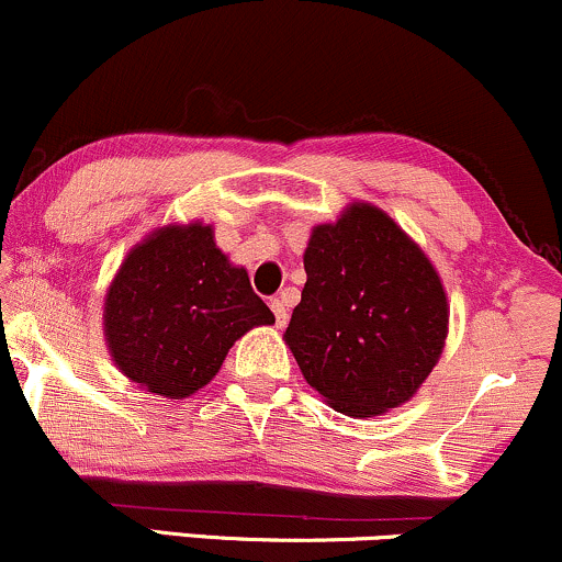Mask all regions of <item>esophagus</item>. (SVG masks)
Listing matches in <instances>:
<instances>
[{"label":"esophagus","mask_w":562,"mask_h":562,"mask_svg":"<svg viewBox=\"0 0 562 562\" xmlns=\"http://www.w3.org/2000/svg\"><path fill=\"white\" fill-rule=\"evenodd\" d=\"M270 310H273V315H276V326L279 328L286 326L289 307H286V302H283V296H273V300H270Z\"/></svg>","instance_id":"obj_1"}]
</instances>
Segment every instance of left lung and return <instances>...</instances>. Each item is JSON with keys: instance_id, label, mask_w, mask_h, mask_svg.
<instances>
[{"instance_id": "left-lung-1", "label": "left lung", "mask_w": 562, "mask_h": 562, "mask_svg": "<svg viewBox=\"0 0 562 562\" xmlns=\"http://www.w3.org/2000/svg\"><path fill=\"white\" fill-rule=\"evenodd\" d=\"M286 328L296 366L334 411L371 418L415 394L447 339V296L428 257L371 204L315 226Z\"/></svg>"}]
</instances>
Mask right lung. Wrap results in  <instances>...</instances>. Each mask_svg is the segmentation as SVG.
<instances>
[{"instance_id":"right-lung-1","label":"right lung","mask_w":562,"mask_h":562,"mask_svg":"<svg viewBox=\"0 0 562 562\" xmlns=\"http://www.w3.org/2000/svg\"><path fill=\"white\" fill-rule=\"evenodd\" d=\"M273 313L215 247L213 228L157 231L125 257L104 305L115 366L149 392L181 400L202 389L228 349Z\"/></svg>"}]
</instances>
